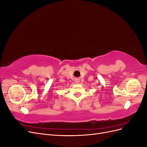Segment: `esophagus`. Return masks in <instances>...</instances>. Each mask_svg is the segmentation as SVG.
Listing matches in <instances>:
<instances>
[{
	"label": "esophagus",
	"instance_id": "obj_1",
	"mask_svg": "<svg viewBox=\"0 0 147 147\" xmlns=\"http://www.w3.org/2000/svg\"><path fill=\"white\" fill-rule=\"evenodd\" d=\"M79 82H80V79H79V78H76L75 79V82L76 83H78Z\"/></svg>",
	"mask_w": 147,
	"mask_h": 147
}]
</instances>
